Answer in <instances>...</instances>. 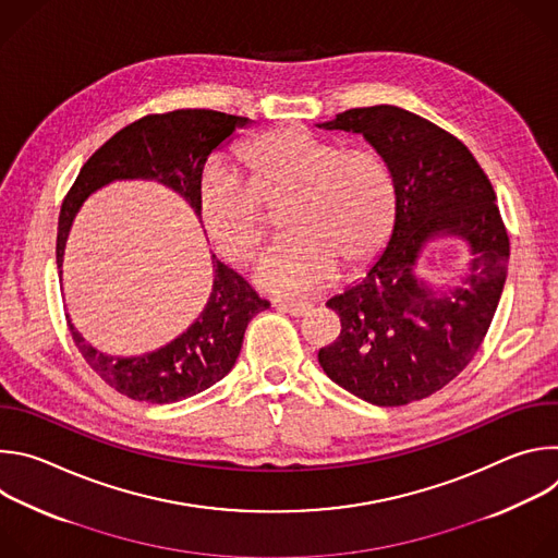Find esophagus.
I'll list each match as a JSON object with an SVG mask.
<instances>
[{"label":"esophagus","mask_w":558,"mask_h":558,"mask_svg":"<svg viewBox=\"0 0 558 558\" xmlns=\"http://www.w3.org/2000/svg\"><path fill=\"white\" fill-rule=\"evenodd\" d=\"M274 306H276L278 311L289 313V315H304V313L311 311V304H308V302H302V300H280V298H276V300H274Z\"/></svg>","instance_id":"obj_1"}]
</instances>
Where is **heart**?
<instances>
[{
  "label": "heart",
  "instance_id": "1",
  "mask_svg": "<svg viewBox=\"0 0 558 558\" xmlns=\"http://www.w3.org/2000/svg\"><path fill=\"white\" fill-rule=\"evenodd\" d=\"M243 179L214 170L201 185L198 209L220 258L252 263L267 238V214H282L289 238L258 265L267 291H308L355 269L388 243L397 220V183L384 156L302 125L252 138Z\"/></svg>",
  "mask_w": 558,
  "mask_h": 558
}]
</instances>
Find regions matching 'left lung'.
Instances as JSON below:
<instances>
[{"mask_svg": "<svg viewBox=\"0 0 558 558\" xmlns=\"http://www.w3.org/2000/svg\"><path fill=\"white\" fill-rule=\"evenodd\" d=\"M320 128L357 132L384 156L397 220L368 274L327 302L342 331L317 360L368 404L424 400L470 364L495 317L510 258L497 194L457 136L409 110L353 108ZM437 234L459 236L471 252L469 276L450 296L414 278L421 247Z\"/></svg>", "mask_w": 558, "mask_h": 558, "instance_id": "8db88e82", "label": "left lung"}]
</instances>
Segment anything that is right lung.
<instances>
[{"label": "right lung", "mask_w": 558, "mask_h": 558, "mask_svg": "<svg viewBox=\"0 0 558 558\" xmlns=\"http://www.w3.org/2000/svg\"><path fill=\"white\" fill-rule=\"evenodd\" d=\"M252 121L216 110H172L147 114L106 141L78 172L59 211L57 269L72 220L99 187L121 179H151L179 192L201 216L198 192L207 156L238 128ZM214 284L196 323L170 344L138 357H112L78 333L70 317V336L88 366L117 392L136 402L170 404L222 379L241 353L252 317L269 306L250 282L211 256Z\"/></svg>", "instance_id": "1"}]
</instances>
